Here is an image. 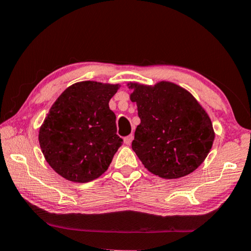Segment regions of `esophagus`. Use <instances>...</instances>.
I'll list each match as a JSON object with an SVG mask.
<instances>
[{
    "instance_id": "obj_1",
    "label": "esophagus",
    "mask_w": 251,
    "mask_h": 251,
    "mask_svg": "<svg viewBox=\"0 0 251 251\" xmlns=\"http://www.w3.org/2000/svg\"><path fill=\"white\" fill-rule=\"evenodd\" d=\"M133 138H134L133 135H128V136H126V137L124 138V144H125V145H130V143H132Z\"/></svg>"
}]
</instances>
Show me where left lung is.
<instances>
[{"instance_id":"8db88e82","label":"left lung","mask_w":251,"mask_h":251,"mask_svg":"<svg viewBox=\"0 0 251 251\" xmlns=\"http://www.w3.org/2000/svg\"><path fill=\"white\" fill-rule=\"evenodd\" d=\"M141 124L132 149L143 165L163 178H178L200 166L211 150L214 134L209 115L193 95L171 81L153 86L127 83Z\"/></svg>"}]
</instances>
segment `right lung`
Here are the masks:
<instances>
[{
    "instance_id": "add662e5",
    "label": "right lung",
    "mask_w": 251,
    "mask_h": 251,
    "mask_svg": "<svg viewBox=\"0 0 251 251\" xmlns=\"http://www.w3.org/2000/svg\"><path fill=\"white\" fill-rule=\"evenodd\" d=\"M119 83L80 81L51 106L39 129L46 161L66 180L86 183L104 174L123 140L116 134L110 98Z\"/></svg>"
}]
</instances>
